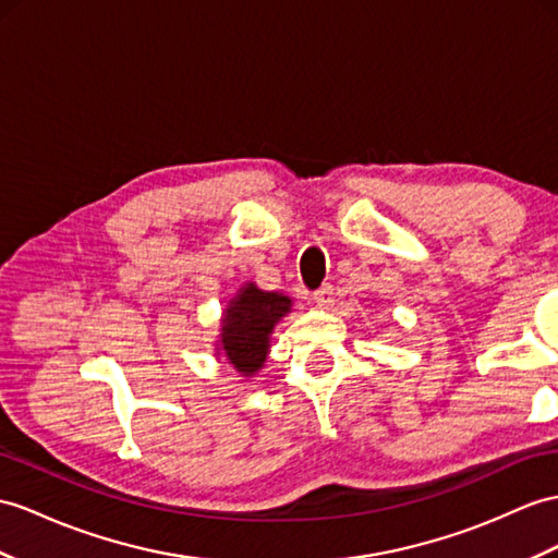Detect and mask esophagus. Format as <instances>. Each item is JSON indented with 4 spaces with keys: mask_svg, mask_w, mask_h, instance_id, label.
<instances>
[{
    "mask_svg": "<svg viewBox=\"0 0 558 558\" xmlns=\"http://www.w3.org/2000/svg\"><path fill=\"white\" fill-rule=\"evenodd\" d=\"M312 301H315L319 307H329L333 303V287H331V283H324L322 289L312 293Z\"/></svg>",
    "mask_w": 558,
    "mask_h": 558,
    "instance_id": "34e87169",
    "label": "esophagus"
}]
</instances>
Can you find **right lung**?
<instances>
[{
  "label": "right lung",
  "mask_w": 558,
  "mask_h": 558,
  "mask_svg": "<svg viewBox=\"0 0 558 558\" xmlns=\"http://www.w3.org/2000/svg\"><path fill=\"white\" fill-rule=\"evenodd\" d=\"M291 303L289 295L260 291L253 281L246 283L225 310L217 352H222L241 376H253L257 369H263L269 352V336L279 319L289 315Z\"/></svg>",
  "instance_id": "right-lung-1"
}]
</instances>
